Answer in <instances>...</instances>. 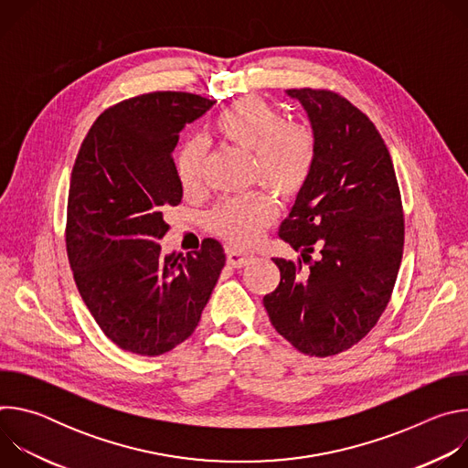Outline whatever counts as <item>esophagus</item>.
<instances>
[{
  "label": "esophagus",
  "instance_id": "esophagus-1",
  "mask_svg": "<svg viewBox=\"0 0 468 468\" xmlns=\"http://www.w3.org/2000/svg\"><path fill=\"white\" fill-rule=\"evenodd\" d=\"M226 257H228V264H231L233 269H240V266L248 264L253 259V253H248V251H242L237 248H228Z\"/></svg>",
  "mask_w": 468,
  "mask_h": 468
}]
</instances>
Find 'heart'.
I'll return each mask as SVG.
<instances>
[{"label": "heart", "instance_id": "1", "mask_svg": "<svg viewBox=\"0 0 468 468\" xmlns=\"http://www.w3.org/2000/svg\"><path fill=\"white\" fill-rule=\"evenodd\" d=\"M215 127L233 146L253 154V174L282 197L296 196L307 183L316 157V141L305 123H291L272 105L248 96L222 111ZM206 146L186 143L176 159L179 183L188 188L202 176ZM274 217V202L261 190L226 197L209 213L213 231L235 244H250Z\"/></svg>", "mask_w": 468, "mask_h": 468}]
</instances>
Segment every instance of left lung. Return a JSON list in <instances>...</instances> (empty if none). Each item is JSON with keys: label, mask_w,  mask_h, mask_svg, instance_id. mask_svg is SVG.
I'll list each match as a JSON object with an SVG mask.
<instances>
[{"label": "left lung", "mask_w": 468, "mask_h": 468, "mask_svg": "<svg viewBox=\"0 0 468 468\" xmlns=\"http://www.w3.org/2000/svg\"><path fill=\"white\" fill-rule=\"evenodd\" d=\"M287 94L307 112L316 157L278 235L309 266L274 257L282 280L262 303L296 350L329 357L357 345L388 303L404 253L402 197L367 114L329 90ZM314 245L321 257L311 261Z\"/></svg>", "instance_id": "left-lung-1"}]
</instances>
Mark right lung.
I'll return each mask as SVG.
<instances>
[{"instance_id":"right-lung-1","label":"right lung","mask_w":468,"mask_h":468,"mask_svg":"<svg viewBox=\"0 0 468 468\" xmlns=\"http://www.w3.org/2000/svg\"><path fill=\"white\" fill-rule=\"evenodd\" d=\"M215 105L188 92L125 100L90 127L66 211V251L78 291L122 350L155 357L192 335L226 264L218 240L163 255L165 213L181 202L172 152L183 127Z\"/></svg>"}]
</instances>
